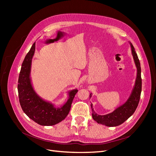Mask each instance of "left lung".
Segmentation results:
<instances>
[{"label":"left lung","mask_w":156,"mask_h":156,"mask_svg":"<svg viewBox=\"0 0 156 156\" xmlns=\"http://www.w3.org/2000/svg\"><path fill=\"white\" fill-rule=\"evenodd\" d=\"M129 44L131 48V53L133 55L134 62L136 68V77L135 85L129 98L123 105L116 108V109L105 115H98L94 111L92 104L91 108L92 111V118L98 124L105 125L108 127H115L119 126L127 120L133 114L138 106L140 100L141 90H142V79H141V69L138 56L136 55L133 45L131 42ZM92 93L90 94V98L92 97Z\"/></svg>","instance_id":"1"}]
</instances>
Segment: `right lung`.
Instances as JSON below:
<instances>
[{
	"instance_id": "right-lung-1",
	"label": "right lung",
	"mask_w": 156,
	"mask_h": 156,
	"mask_svg": "<svg viewBox=\"0 0 156 156\" xmlns=\"http://www.w3.org/2000/svg\"><path fill=\"white\" fill-rule=\"evenodd\" d=\"M36 43L31 47L23 60L18 79V94L23 111L30 119L41 126H53L59 123L67 116L75 95L78 92L73 89L68 92V100L60 107L40 97L33 88L30 71Z\"/></svg>"
}]
</instances>
